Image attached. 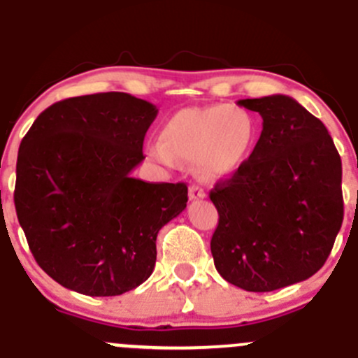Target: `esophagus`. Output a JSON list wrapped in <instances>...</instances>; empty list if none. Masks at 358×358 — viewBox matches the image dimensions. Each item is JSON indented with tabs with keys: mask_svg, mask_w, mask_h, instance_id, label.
Here are the masks:
<instances>
[{
	"mask_svg": "<svg viewBox=\"0 0 358 358\" xmlns=\"http://www.w3.org/2000/svg\"><path fill=\"white\" fill-rule=\"evenodd\" d=\"M203 197H206V192H204V189H201L199 185H190L189 187V199L190 201L203 199Z\"/></svg>",
	"mask_w": 358,
	"mask_h": 358,
	"instance_id": "esophagus-1",
	"label": "esophagus"
}]
</instances>
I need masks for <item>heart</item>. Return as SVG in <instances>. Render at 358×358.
Instances as JSON below:
<instances>
[{"label": "heart", "instance_id": "obj_1", "mask_svg": "<svg viewBox=\"0 0 358 358\" xmlns=\"http://www.w3.org/2000/svg\"><path fill=\"white\" fill-rule=\"evenodd\" d=\"M259 140L252 113L231 105L182 108L166 120L161 141L148 145V154L166 166L175 161L197 162L204 180H222L250 159Z\"/></svg>", "mask_w": 358, "mask_h": 358}]
</instances>
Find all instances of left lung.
I'll list each match as a JSON object with an SVG mask.
<instances>
[{
	"instance_id": "obj_1",
	"label": "left lung",
	"mask_w": 358,
	"mask_h": 358,
	"mask_svg": "<svg viewBox=\"0 0 358 358\" xmlns=\"http://www.w3.org/2000/svg\"><path fill=\"white\" fill-rule=\"evenodd\" d=\"M262 133L248 161L210 192L218 211L215 267L246 292L308 280L327 260L343 224L341 157L327 127L283 94L239 99Z\"/></svg>"
}]
</instances>
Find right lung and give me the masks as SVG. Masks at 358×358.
<instances>
[{
  "mask_svg": "<svg viewBox=\"0 0 358 358\" xmlns=\"http://www.w3.org/2000/svg\"><path fill=\"white\" fill-rule=\"evenodd\" d=\"M157 108L126 92L54 103L17 155L13 201L38 266L83 296H120L152 275L159 231L187 206L185 183L131 176Z\"/></svg>",
  "mask_w": 358,
  "mask_h": 358,
  "instance_id": "add662e5",
  "label": "right lung"
}]
</instances>
